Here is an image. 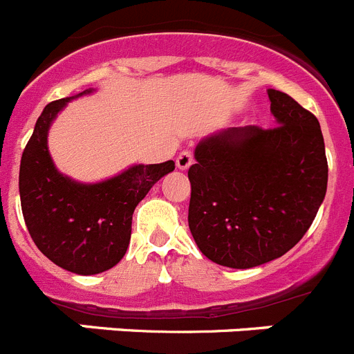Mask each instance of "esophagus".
<instances>
[{"label":"esophagus","mask_w":354,"mask_h":354,"mask_svg":"<svg viewBox=\"0 0 354 354\" xmlns=\"http://www.w3.org/2000/svg\"><path fill=\"white\" fill-rule=\"evenodd\" d=\"M175 162H177V168H179V170H187V168L192 167L193 154H192V152H189V150H183V152H180V154L177 156Z\"/></svg>","instance_id":"esophagus-1"}]
</instances>
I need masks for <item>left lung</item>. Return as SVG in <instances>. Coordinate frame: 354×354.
I'll use <instances>...</instances> for the list:
<instances>
[{
	"instance_id": "8db88e82",
	"label": "left lung",
	"mask_w": 354,
	"mask_h": 354,
	"mask_svg": "<svg viewBox=\"0 0 354 354\" xmlns=\"http://www.w3.org/2000/svg\"><path fill=\"white\" fill-rule=\"evenodd\" d=\"M278 126L230 127L202 140L189 167L187 223L212 262L248 270L282 257L323 204L328 161L317 118L268 90Z\"/></svg>"
}]
</instances>
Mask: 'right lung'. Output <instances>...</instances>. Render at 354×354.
I'll use <instances>...</instances> for the list:
<instances>
[{
    "instance_id": "right-lung-1",
    "label": "right lung",
    "mask_w": 354,
    "mask_h": 354,
    "mask_svg": "<svg viewBox=\"0 0 354 354\" xmlns=\"http://www.w3.org/2000/svg\"><path fill=\"white\" fill-rule=\"evenodd\" d=\"M71 99L74 97L49 102L37 120L21 158L19 195L37 248L71 273L97 274L111 270L126 255L134 209L150 187L174 171L175 162L136 165L99 184L64 177L49 156L48 131Z\"/></svg>"
}]
</instances>
